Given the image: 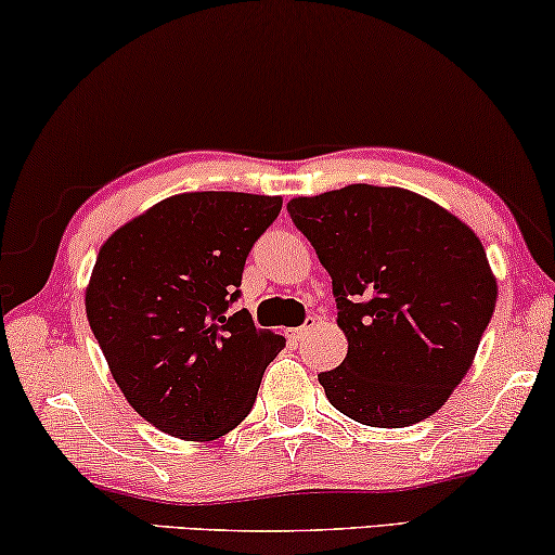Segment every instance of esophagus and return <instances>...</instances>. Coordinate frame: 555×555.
Masks as SVG:
<instances>
[{
	"label": "esophagus",
	"instance_id": "34e87169",
	"mask_svg": "<svg viewBox=\"0 0 555 555\" xmlns=\"http://www.w3.org/2000/svg\"><path fill=\"white\" fill-rule=\"evenodd\" d=\"M313 324H317V321H313V319H309V321H306V324H304V326L288 328V331H286L288 341H301V338H304L306 334H309V331H311V326H313Z\"/></svg>",
	"mask_w": 555,
	"mask_h": 555
}]
</instances>
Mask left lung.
Here are the masks:
<instances>
[{
    "label": "left lung",
    "mask_w": 555,
    "mask_h": 555,
    "mask_svg": "<svg viewBox=\"0 0 555 555\" xmlns=\"http://www.w3.org/2000/svg\"><path fill=\"white\" fill-rule=\"evenodd\" d=\"M334 284L349 351L321 371L331 406L363 426L403 428L449 399L495 309L481 238L431 198L351 184L286 204Z\"/></svg>",
    "instance_id": "left-lung-1"
}]
</instances>
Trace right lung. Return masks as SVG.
<instances>
[{
    "label": "right lung",
    "instance_id": "add662e5",
    "mask_svg": "<svg viewBox=\"0 0 555 555\" xmlns=\"http://www.w3.org/2000/svg\"><path fill=\"white\" fill-rule=\"evenodd\" d=\"M281 196L189 192L119 227L99 249L85 306L114 382L139 416L186 441H214L251 411L284 336L236 301L251 246Z\"/></svg>",
    "mask_w": 555,
    "mask_h": 555
}]
</instances>
